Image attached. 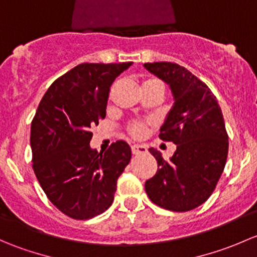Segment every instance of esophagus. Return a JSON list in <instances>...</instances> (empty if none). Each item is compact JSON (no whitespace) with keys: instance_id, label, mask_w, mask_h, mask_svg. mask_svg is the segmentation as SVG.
<instances>
[{"instance_id":"obj_1","label":"esophagus","mask_w":257,"mask_h":257,"mask_svg":"<svg viewBox=\"0 0 257 257\" xmlns=\"http://www.w3.org/2000/svg\"><path fill=\"white\" fill-rule=\"evenodd\" d=\"M148 152V148L143 144H134L132 145V153L133 154H143V153Z\"/></svg>"}]
</instances>
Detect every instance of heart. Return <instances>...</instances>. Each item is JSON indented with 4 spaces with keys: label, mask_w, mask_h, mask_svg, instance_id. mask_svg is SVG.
<instances>
[{
    "label": "heart",
    "mask_w": 257,
    "mask_h": 257,
    "mask_svg": "<svg viewBox=\"0 0 257 257\" xmlns=\"http://www.w3.org/2000/svg\"><path fill=\"white\" fill-rule=\"evenodd\" d=\"M147 82H149V80H147ZM128 131L131 133V136H133L134 138H142L145 134V131H147V125H145V123H143V121H133V123H131L128 125Z\"/></svg>",
    "instance_id": "obj_1"
}]
</instances>
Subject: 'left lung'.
I'll list each match as a JSON object with an SVG mask.
<instances>
[{
	"label": "left lung",
	"instance_id": "1",
	"mask_svg": "<svg viewBox=\"0 0 257 257\" xmlns=\"http://www.w3.org/2000/svg\"><path fill=\"white\" fill-rule=\"evenodd\" d=\"M144 67L172 90L174 104L159 138L177 145L168 162L150 148L158 170L145 181V191L160 208L189 211L208 200L226 164L229 138L221 109L208 85L184 67L170 62Z\"/></svg>",
	"mask_w": 257,
	"mask_h": 257
}]
</instances>
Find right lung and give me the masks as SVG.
Returning <instances> with one entry per match:
<instances>
[{
    "label": "right lung",
    "instance_id": "add662e5",
    "mask_svg": "<svg viewBox=\"0 0 257 257\" xmlns=\"http://www.w3.org/2000/svg\"><path fill=\"white\" fill-rule=\"evenodd\" d=\"M132 64H78L52 83L31 124L36 177L51 203L72 219H92L109 208L131 162L125 142L105 153L89 143L90 128L105 118L110 85Z\"/></svg>",
    "mask_w": 257,
    "mask_h": 257
}]
</instances>
